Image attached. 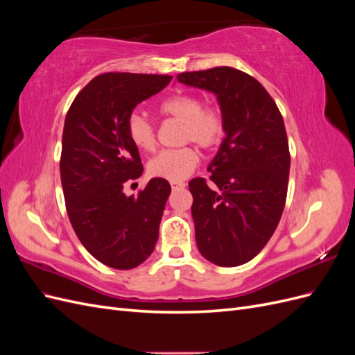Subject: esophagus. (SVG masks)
Instances as JSON below:
<instances>
[{"mask_svg": "<svg viewBox=\"0 0 355 355\" xmlns=\"http://www.w3.org/2000/svg\"><path fill=\"white\" fill-rule=\"evenodd\" d=\"M170 185H171V189H180V188H185V184H184V182H176V180L170 182Z\"/></svg>", "mask_w": 355, "mask_h": 355, "instance_id": "esophagus-1", "label": "esophagus"}]
</instances>
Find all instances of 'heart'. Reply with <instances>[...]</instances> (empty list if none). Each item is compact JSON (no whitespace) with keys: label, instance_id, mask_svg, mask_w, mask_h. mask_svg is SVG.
<instances>
[{"label":"heart","instance_id":"1","mask_svg":"<svg viewBox=\"0 0 355 355\" xmlns=\"http://www.w3.org/2000/svg\"><path fill=\"white\" fill-rule=\"evenodd\" d=\"M159 112L182 121V141L194 142L200 148L216 145L225 132L223 115L216 106H202L197 94L179 93L159 103ZM127 135L130 142L142 153L154 151L155 128L141 114L133 112L127 120ZM198 164L194 148L184 146L164 149L148 163V173L154 178L180 182L188 178Z\"/></svg>","mask_w":355,"mask_h":355}]
</instances>
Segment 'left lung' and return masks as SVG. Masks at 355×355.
I'll return each instance as SVG.
<instances>
[{"label":"left lung","mask_w":355,"mask_h":355,"mask_svg":"<svg viewBox=\"0 0 355 355\" xmlns=\"http://www.w3.org/2000/svg\"><path fill=\"white\" fill-rule=\"evenodd\" d=\"M178 81L216 94L225 137L202 178L189 182L200 253L214 265L252 261L284 210L290 154L283 116L263 85L230 67L182 72Z\"/></svg>","instance_id":"8db88e82"}]
</instances>
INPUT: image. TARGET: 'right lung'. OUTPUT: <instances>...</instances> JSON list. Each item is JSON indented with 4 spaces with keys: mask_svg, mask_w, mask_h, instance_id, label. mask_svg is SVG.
I'll use <instances>...</instances> for the list:
<instances>
[{
    "mask_svg": "<svg viewBox=\"0 0 355 355\" xmlns=\"http://www.w3.org/2000/svg\"><path fill=\"white\" fill-rule=\"evenodd\" d=\"M170 81V75H98L77 94L65 118L60 179L68 216L87 252L115 270L141 265L158 240L171 188L166 179L154 178L137 197L124 194V185L144 171L127 120Z\"/></svg>",
    "mask_w": 355,
    "mask_h": 355,
    "instance_id": "add662e5",
    "label": "right lung"
}]
</instances>
